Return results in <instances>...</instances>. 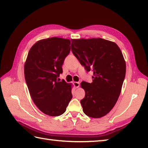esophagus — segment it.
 Here are the masks:
<instances>
[{"instance_id":"34e87169","label":"esophagus","mask_w":148,"mask_h":148,"mask_svg":"<svg viewBox=\"0 0 148 148\" xmlns=\"http://www.w3.org/2000/svg\"><path fill=\"white\" fill-rule=\"evenodd\" d=\"M73 84H74V87L76 88H79V85H80V84H79V82H74Z\"/></svg>"}]
</instances>
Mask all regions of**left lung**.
<instances>
[{"label":"left lung","instance_id":"obj_1","mask_svg":"<svg viewBox=\"0 0 148 148\" xmlns=\"http://www.w3.org/2000/svg\"><path fill=\"white\" fill-rule=\"evenodd\" d=\"M74 55L86 70L93 71V82L83 81L85 96L81 100L84 114L99 118L109 113L120 95L126 63L114 42L101 38L72 39Z\"/></svg>","mask_w":148,"mask_h":148}]
</instances>
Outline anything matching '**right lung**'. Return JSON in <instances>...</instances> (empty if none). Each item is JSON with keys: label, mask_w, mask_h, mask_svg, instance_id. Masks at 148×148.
<instances>
[{"label": "right lung", "mask_w": 148, "mask_h": 148, "mask_svg": "<svg viewBox=\"0 0 148 148\" xmlns=\"http://www.w3.org/2000/svg\"><path fill=\"white\" fill-rule=\"evenodd\" d=\"M71 40L60 37L40 40L32 46L25 63V78L30 95L45 114H64L72 98V84L57 79L71 51Z\"/></svg>", "instance_id": "right-lung-1"}]
</instances>
